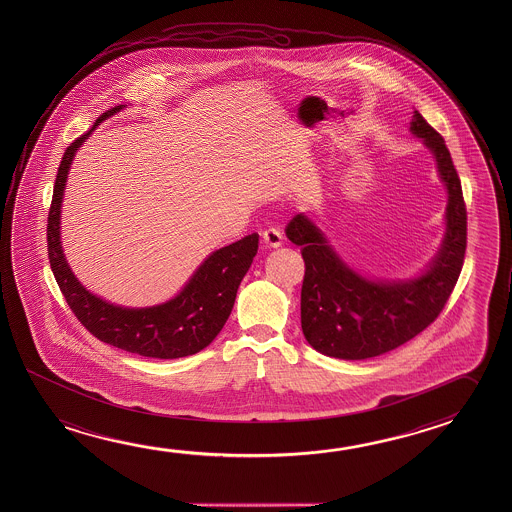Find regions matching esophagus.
<instances>
[{
  "label": "esophagus",
  "mask_w": 512,
  "mask_h": 512,
  "mask_svg": "<svg viewBox=\"0 0 512 512\" xmlns=\"http://www.w3.org/2000/svg\"><path fill=\"white\" fill-rule=\"evenodd\" d=\"M262 241L268 248H278L282 244V232L278 228H266L262 232Z\"/></svg>",
  "instance_id": "esophagus-1"
}]
</instances>
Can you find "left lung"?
<instances>
[{
  "label": "left lung",
  "mask_w": 512,
  "mask_h": 512,
  "mask_svg": "<svg viewBox=\"0 0 512 512\" xmlns=\"http://www.w3.org/2000/svg\"><path fill=\"white\" fill-rule=\"evenodd\" d=\"M412 134L434 153L448 191L446 234L436 259L418 278L373 282L355 273L307 216L296 214L285 228L302 246V330L316 352L361 361L391 352L436 321L461 275L468 216L461 180L441 134L414 110Z\"/></svg>",
  "instance_id": "left-lung-1"
}]
</instances>
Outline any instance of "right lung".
<instances>
[{
  "instance_id": "obj_1",
  "label": "right lung",
  "mask_w": 512,
  "mask_h": 512,
  "mask_svg": "<svg viewBox=\"0 0 512 512\" xmlns=\"http://www.w3.org/2000/svg\"><path fill=\"white\" fill-rule=\"evenodd\" d=\"M125 105L103 112L87 134L80 135L60 160L48 214V257L55 280L69 309L94 337L125 352L153 359H178L207 348L227 323L235 294L259 248V234L246 235L210 253L191 280L173 300L146 307L126 309L101 300L76 280L60 244V203L68 171L76 150L85 143L103 119L114 116Z\"/></svg>"
}]
</instances>
